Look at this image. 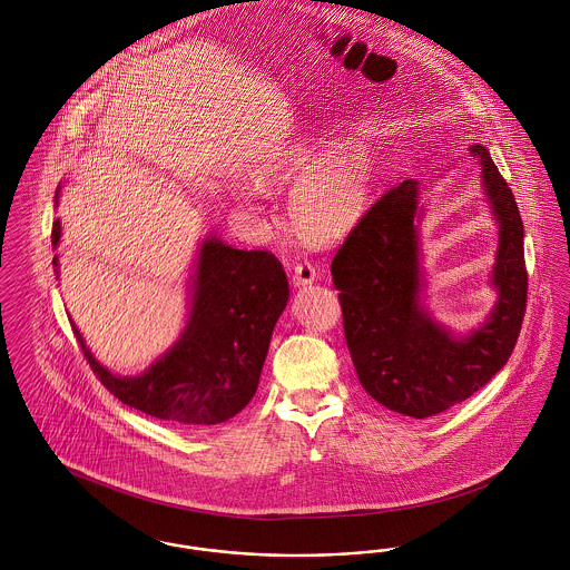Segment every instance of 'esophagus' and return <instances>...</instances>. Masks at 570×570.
<instances>
[{
    "instance_id": "esophagus-1",
    "label": "esophagus",
    "mask_w": 570,
    "mask_h": 570,
    "mask_svg": "<svg viewBox=\"0 0 570 570\" xmlns=\"http://www.w3.org/2000/svg\"><path fill=\"white\" fill-rule=\"evenodd\" d=\"M312 282H316V267L312 263H307V261L297 263L295 265V273H293V284L295 286H307Z\"/></svg>"
}]
</instances>
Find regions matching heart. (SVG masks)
<instances>
[{
  "instance_id": "obj_1",
  "label": "heart",
  "mask_w": 570,
  "mask_h": 570,
  "mask_svg": "<svg viewBox=\"0 0 570 570\" xmlns=\"http://www.w3.org/2000/svg\"><path fill=\"white\" fill-rule=\"evenodd\" d=\"M301 175L305 177L293 194V217L301 235L328 244L351 233L365 212L372 184L370 158L358 147L344 145L316 163L312 149L297 147L265 164L258 181L279 186Z\"/></svg>"
}]
</instances>
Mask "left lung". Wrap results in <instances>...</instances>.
I'll return each mask as SVG.
<instances>
[{"label": "left lung", "instance_id": "left-lung-1", "mask_svg": "<svg viewBox=\"0 0 570 570\" xmlns=\"http://www.w3.org/2000/svg\"><path fill=\"white\" fill-rule=\"evenodd\" d=\"M470 156L483 166V188L500 222L491 275L498 303L485 325L453 337L421 305L414 179L382 194L331 263L356 376L379 404L414 419L444 412L485 386L513 354L525 316L528 272L515 196L483 145H472Z\"/></svg>", "mask_w": 570, "mask_h": 570}]
</instances>
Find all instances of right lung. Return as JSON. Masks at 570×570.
Wrapping results in <instances>:
<instances>
[{"instance_id":"right-lung-1","label":"right lung","mask_w":570,"mask_h":570,"mask_svg":"<svg viewBox=\"0 0 570 570\" xmlns=\"http://www.w3.org/2000/svg\"><path fill=\"white\" fill-rule=\"evenodd\" d=\"M59 237L55 219L51 244ZM53 265L57 272V256ZM191 291L190 321L179 342L140 376H112L72 328L91 372L121 404L198 428L233 419L254 397L273 326L288 301V279L272 252L235 249L209 237L200 245Z\"/></svg>"}]
</instances>
